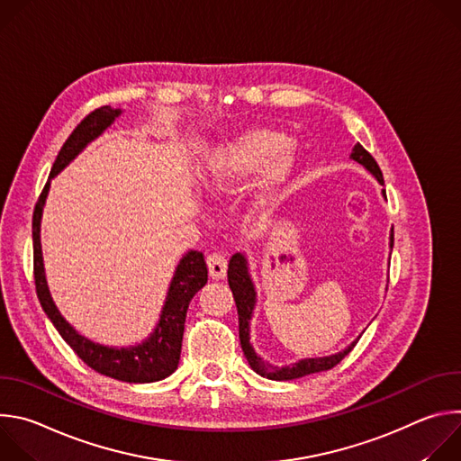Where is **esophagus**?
I'll return each instance as SVG.
<instances>
[{"label":"esophagus","mask_w":461,"mask_h":461,"mask_svg":"<svg viewBox=\"0 0 461 461\" xmlns=\"http://www.w3.org/2000/svg\"><path fill=\"white\" fill-rule=\"evenodd\" d=\"M208 268H210V276L213 281H221L226 277V270H228V258L222 253H212L208 257Z\"/></svg>","instance_id":"esophagus-1"}]
</instances>
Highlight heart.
<instances>
[{
  "label": "heart",
  "mask_w": 461,
  "mask_h": 461,
  "mask_svg": "<svg viewBox=\"0 0 461 461\" xmlns=\"http://www.w3.org/2000/svg\"><path fill=\"white\" fill-rule=\"evenodd\" d=\"M288 142L286 135L272 129H251L221 142L206 164V187L215 191L235 189L265 169L253 199V215L258 219L270 217L297 166V155Z\"/></svg>",
  "instance_id": "obj_1"
}]
</instances>
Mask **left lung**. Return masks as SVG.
I'll use <instances>...</instances> for the list:
<instances>
[{
	"label": "left lung",
	"instance_id": "1",
	"mask_svg": "<svg viewBox=\"0 0 461 461\" xmlns=\"http://www.w3.org/2000/svg\"><path fill=\"white\" fill-rule=\"evenodd\" d=\"M350 158L356 160L357 164H361L370 175L375 176V180L379 184H383V173L377 166V162L372 158V155L361 146L356 144ZM383 196L386 199L384 189L381 191ZM393 246V230L390 231V248ZM228 285L233 292V299L237 304V312H239V338H240V347L242 352L251 366L253 372H257L262 377H268L274 381H290V379H297V377H304L310 374H317V372H324L334 368L345 356L350 354V350L356 347V343L359 341V338L356 341H352L345 350L332 354V356H324V357H306V359H299L297 363L286 365V366H274L268 361L262 359L251 347L249 343V321L253 317V308L257 303V292H255V285L251 281L249 276V267H248V258L244 253H235L230 258L228 265Z\"/></svg>",
	"mask_w": 461,
	"mask_h": 461
}]
</instances>
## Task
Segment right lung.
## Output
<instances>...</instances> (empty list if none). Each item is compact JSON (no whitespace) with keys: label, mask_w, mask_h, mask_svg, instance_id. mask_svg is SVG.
<instances>
[{"label":"right lung","mask_w":461,"mask_h":461,"mask_svg":"<svg viewBox=\"0 0 461 461\" xmlns=\"http://www.w3.org/2000/svg\"><path fill=\"white\" fill-rule=\"evenodd\" d=\"M120 114H122V109H113L111 105H104L93 111L77 125L71 137L65 140L63 148L59 149L32 215L34 283H36V294L43 312L47 313V317L50 319V322L54 324L63 341L75 350V354L87 366H91L98 374H104L107 377L125 381V383H153L171 375L178 366L187 306L193 295L208 283V267L204 262V255L201 251L189 249L180 258L167 288L160 319L155 326V330L149 334V338L135 347L118 348V347H105L87 339L86 336L78 334L75 328L63 319L47 286L41 240H40L41 215H43L47 194H49L50 180L61 169L68 167L95 139H98Z\"/></svg>","instance_id":"add662e5"}]
</instances>
